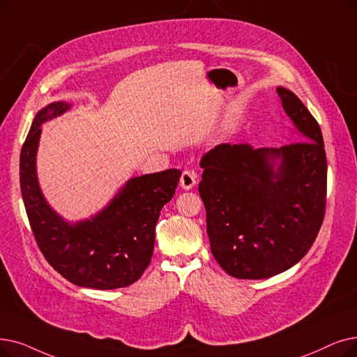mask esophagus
Returning a JSON list of instances; mask_svg holds the SVG:
<instances>
[{
    "instance_id": "obj_1",
    "label": "esophagus",
    "mask_w": 357,
    "mask_h": 357,
    "mask_svg": "<svg viewBox=\"0 0 357 357\" xmlns=\"http://www.w3.org/2000/svg\"><path fill=\"white\" fill-rule=\"evenodd\" d=\"M181 187L183 190H191L194 188V185L197 183V175L195 172H191V170H183L182 175H181Z\"/></svg>"
}]
</instances>
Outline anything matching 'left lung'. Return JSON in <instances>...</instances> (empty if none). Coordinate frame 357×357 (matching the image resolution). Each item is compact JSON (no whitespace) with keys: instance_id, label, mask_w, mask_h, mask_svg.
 Wrapping results in <instances>:
<instances>
[{"instance_id":"obj_1","label":"left lung","mask_w":357,"mask_h":357,"mask_svg":"<svg viewBox=\"0 0 357 357\" xmlns=\"http://www.w3.org/2000/svg\"><path fill=\"white\" fill-rule=\"evenodd\" d=\"M277 95L302 140L257 150L219 144L199 162L211 254L243 280L268 278L299 262L318 236L327 204L319 123L293 91L277 87Z\"/></svg>"}]
</instances>
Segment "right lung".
Here are the masks:
<instances>
[{
    "label": "right lung",
    "instance_id": "1",
    "mask_svg": "<svg viewBox=\"0 0 357 357\" xmlns=\"http://www.w3.org/2000/svg\"><path fill=\"white\" fill-rule=\"evenodd\" d=\"M70 107L55 102L33 119L20 153V188L33 236L45 259L75 286L111 290L135 283L149 267L154 229L172 199L179 169L132 178L91 220L68 225L48 206L38 185L36 150L40 126Z\"/></svg>",
    "mask_w": 357,
    "mask_h": 357
}]
</instances>
